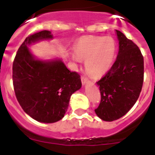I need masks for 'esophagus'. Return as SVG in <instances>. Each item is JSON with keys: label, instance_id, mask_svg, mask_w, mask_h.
<instances>
[{"label": "esophagus", "instance_id": "obj_1", "mask_svg": "<svg viewBox=\"0 0 155 155\" xmlns=\"http://www.w3.org/2000/svg\"><path fill=\"white\" fill-rule=\"evenodd\" d=\"M88 80L86 77H81V83H82V85H84L85 84H87Z\"/></svg>", "mask_w": 155, "mask_h": 155}]
</instances>
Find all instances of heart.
Returning <instances> with one entry per match:
<instances>
[{
    "label": "heart",
    "mask_w": 155,
    "mask_h": 155,
    "mask_svg": "<svg viewBox=\"0 0 155 155\" xmlns=\"http://www.w3.org/2000/svg\"><path fill=\"white\" fill-rule=\"evenodd\" d=\"M116 46L112 37L84 36L74 47L75 56L71 59L75 62L85 61L87 73L94 77H101L111 68L116 56Z\"/></svg>",
    "instance_id": "heart-1"
}]
</instances>
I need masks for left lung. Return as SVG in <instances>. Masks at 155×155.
<instances>
[{
  "instance_id": "left-lung-1",
  "label": "left lung",
  "mask_w": 155,
  "mask_h": 155,
  "mask_svg": "<svg viewBox=\"0 0 155 155\" xmlns=\"http://www.w3.org/2000/svg\"><path fill=\"white\" fill-rule=\"evenodd\" d=\"M119 41L116 60L107 74L96 84L101 92V102L94 109L104 121L121 118L136 103L143 81V57L133 41L116 30Z\"/></svg>"
}]
</instances>
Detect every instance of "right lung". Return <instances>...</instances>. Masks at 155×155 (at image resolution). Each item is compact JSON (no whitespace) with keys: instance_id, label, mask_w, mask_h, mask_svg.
I'll return each instance as SVG.
<instances>
[{"instance_id":"add662e5","label":"right lung","mask_w":155,"mask_h":155,"mask_svg":"<svg viewBox=\"0 0 155 155\" xmlns=\"http://www.w3.org/2000/svg\"><path fill=\"white\" fill-rule=\"evenodd\" d=\"M53 39L44 30L29 35L19 47L13 63V84L23 110L40 123L52 124L63 118L71 94L81 87L80 76L67 68L61 58L41 60L28 46Z\"/></svg>"}]
</instances>
